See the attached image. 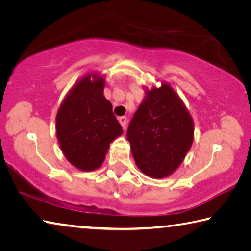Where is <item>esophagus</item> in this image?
Segmentation results:
<instances>
[{"label": "esophagus", "instance_id": "34e87169", "mask_svg": "<svg viewBox=\"0 0 251 251\" xmlns=\"http://www.w3.org/2000/svg\"><path fill=\"white\" fill-rule=\"evenodd\" d=\"M118 121H119V123H121V125H122L123 128L125 129L126 128V125H127V118L123 116V117H119Z\"/></svg>", "mask_w": 251, "mask_h": 251}]
</instances>
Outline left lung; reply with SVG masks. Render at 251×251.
Masks as SVG:
<instances>
[{
  "mask_svg": "<svg viewBox=\"0 0 251 251\" xmlns=\"http://www.w3.org/2000/svg\"><path fill=\"white\" fill-rule=\"evenodd\" d=\"M193 121L168 83L146 90L127 129L137 168L147 176L162 178L176 171L193 142Z\"/></svg>",
  "mask_w": 251,
  "mask_h": 251,
  "instance_id": "8db88e82",
  "label": "left lung"
}]
</instances>
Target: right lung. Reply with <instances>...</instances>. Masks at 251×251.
<instances>
[{
  "instance_id": "add662e5",
  "label": "right lung",
  "mask_w": 251,
  "mask_h": 251,
  "mask_svg": "<svg viewBox=\"0 0 251 251\" xmlns=\"http://www.w3.org/2000/svg\"><path fill=\"white\" fill-rule=\"evenodd\" d=\"M104 78L87 75L69 91L55 118L60 149L81 171L98 169L110 143L123 133L113 106L104 96Z\"/></svg>"
}]
</instances>
